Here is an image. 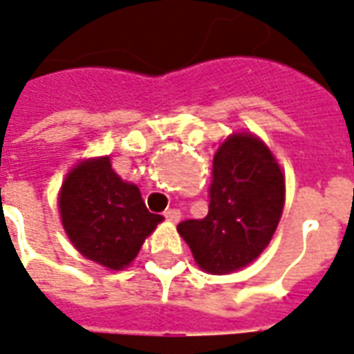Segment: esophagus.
<instances>
[{"label":"esophagus","instance_id":"obj_1","mask_svg":"<svg viewBox=\"0 0 354 354\" xmlns=\"http://www.w3.org/2000/svg\"><path fill=\"white\" fill-rule=\"evenodd\" d=\"M164 215H166V218H167V221H171V223H179V221H180V216H183V215H180V211H179V209H167V211H166V213H164Z\"/></svg>","mask_w":354,"mask_h":354}]
</instances>
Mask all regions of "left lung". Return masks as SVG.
<instances>
[{
	"label": "left lung",
	"instance_id": "8db88e82",
	"mask_svg": "<svg viewBox=\"0 0 354 354\" xmlns=\"http://www.w3.org/2000/svg\"><path fill=\"white\" fill-rule=\"evenodd\" d=\"M285 179L270 149L249 133L224 141L213 160L209 213L177 226L198 266L213 275L251 264L279 224Z\"/></svg>",
	"mask_w": 354,
	"mask_h": 354
}]
</instances>
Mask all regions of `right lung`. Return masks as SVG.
<instances>
[{"label": "right lung", "instance_id": "right-lung-1", "mask_svg": "<svg viewBox=\"0 0 354 354\" xmlns=\"http://www.w3.org/2000/svg\"><path fill=\"white\" fill-rule=\"evenodd\" d=\"M60 213L77 251L111 270L130 264L162 221L145 207L139 188L111 169L109 158L82 162L68 175Z\"/></svg>", "mask_w": 354, "mask_h": 354}]
</instances>
